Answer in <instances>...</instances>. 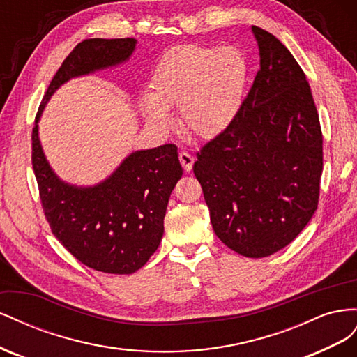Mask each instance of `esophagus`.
I'll use <instances>...</instances> for the list:
<instances>
[{"label":"esophagus","mask_w":357,"mask_h":357,"mask_svg":"<svg viewBox=\"0 0 357 357\" xmlns=\"http://www.w3.org/2000/svg\"><path fill=\"white\" fill-rule=\"evenodd\" d=\"M178 159H180V164L183 165V168H185L186 172H189L193 167V162H195V158H193L190 153L188 152H180L178 155Z\"/></svg>","instance_id":"esophagus-1"}]
</instances>
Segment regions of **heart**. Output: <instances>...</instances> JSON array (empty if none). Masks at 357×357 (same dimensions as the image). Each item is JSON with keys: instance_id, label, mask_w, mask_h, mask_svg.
I'll list each match as a JSON object with an SVG mask.
<instances>
[{"instance_id": "1", "label": "heart", "mask_w": 357, "mask_h": 357, "mask_svg": "<svg viewBox=\"0 0 357 357\" xmlns=\"http://www.w3.org/2000/svg\"><path fill=\"white\" fill-rule=\"evenodd\" d=\"M248 80V62L234 46L188 45L160 59L143 98L146 121L168 129L180 107V123L188 134L213 138L238 116Z\"/></svg>"}]
</instances>
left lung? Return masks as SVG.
Listing matches in <instances>:
<instances>
[{"label": "left lung", "instance_id": "8db88e82", "mask_svg": "<svg viewBox=\"0 0 357 357\" xmlns=\"http://www.w3.org/2000/svg\"><path fill=\"white\" fill-rule=\"evenodd\" d=\"M252 31L261 68L235 121L197 152L193 172L220 241L265 257L294 241L317 210L323 135L296 59L268 31Z\"/></svg>", "mask_w": 357, "mask_h": 357}]
</instances>
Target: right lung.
I'll return each mask as SVG.
<instances>
[{
    "label": "right lung",
    "mask_w": 357,
    "mask_h": 357,
    "mask_svg": "<svg viewBox=\"0 0 357 357\" xmlns=\"http://www.w3.org/2000/svg\"><path fill=\"white\" fill-rule=\"evenodd\" d=\"M135 38H88L79 43L52 79L32 128V168L41 207L53 235L83 265L101 273L132 274L164 235L168 199L183 169L176 144L129 155L113 174L92 188L63 183L49 167L38 139V119L61 84L113 67L134 52Z\"/></svg>",
    "instance_id": "1"
}]
</instances>
